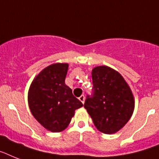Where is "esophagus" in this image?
<instances>
[{
    "label": "esophagus",
    "instance_id": "esophagus-1",
    "mask_svg": "<svg viewBox=\"0 0 159 159\" xmlns=\"http://www.w3.org/2000/svg\"><path fill=\"white\" fill-rule=\"evenodd\" d=\"M79 100L82 102V104H84V102H85V95H81V96L79 97Z\"/></svg>",
    "mask_w": 159,
    "mask_h": 159
}]
</instances>
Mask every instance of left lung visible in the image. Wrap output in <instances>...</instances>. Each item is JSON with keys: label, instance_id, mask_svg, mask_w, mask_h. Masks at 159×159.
<instances>
[{"label": "left lung", "instance_id": "obj_1", "mask_svg": "<svg viewBox=\"0 0 159 159\" xmlns=\"http://www.w3.org/2000/svg\"><path fill=\"white\" fill-rule=\"evenodd\" d=\"M91 77L93 95L87 96L84 107L100 132L116 133L132 116L135 109L132 91L123 77L110 67H95Z\"/></svg>", "mask_w": 159, "mask_h": 159}]
</instances>
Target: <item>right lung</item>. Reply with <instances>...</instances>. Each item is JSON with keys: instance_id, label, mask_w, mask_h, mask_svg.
<instances>
[{"instance_id": "add662e5", "label": "right lung", "mask_w": 159, "mask_h": 159, "mask_svg": "<svg viewBox=\"0 0 159 159\" xmlns=\"http://www.w3.org/2000/svg\"><path fill=\"white\" fill-rule=\"evenodd\" d=\"M68 64H50L40 72L28 90V101L33 117L51 132L66 129L75 110L83 106L65 84Z\"/></svg>"}]
</instances>
